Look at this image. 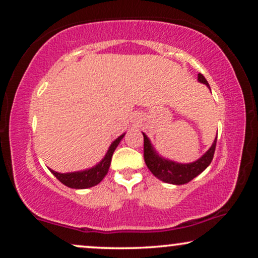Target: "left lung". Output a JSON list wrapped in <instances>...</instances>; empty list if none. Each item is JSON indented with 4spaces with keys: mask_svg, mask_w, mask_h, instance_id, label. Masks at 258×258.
<instances>
[{
    "mask_svg": "<svg viewBox=\"0 0 258 258\" xmlns=\"http://www.w3.org/2000/svg\"><path fill=\"white\" fill-rule=\"evenodd\" d=\"M199 82L206 84L209 88V83L206 80L202 74H199ZM144 139V162H146L147 167L149 170L153 172L155 177H157L161 181L170 183V184H185L199 176L201 172L206 170L208 165L211 163L214 158L215 149H216V142L217 136L215 139L213 146L210 149L203 155L199 160L192 162V163H176V162L165 160V158L158 156V154L155 151V149L151 146L149 139H148L146 134H143Z\"/></svg>",
    "mask_w": 258,
    "mask_h": 258,
    "instance_id": "obj_1",
    "label": "left lung"
}]
</instances>
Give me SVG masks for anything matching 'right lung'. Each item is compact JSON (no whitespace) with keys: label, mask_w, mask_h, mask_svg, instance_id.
<instances>
[{"label":"right lung","mask_w":258,"mask_h":258,"mask_svg":"<svg viewBox=\"0 0 258 258\" xmlns=\"http://www.w3.org/2000/svg\"><path fill=\"white\" fill-rule=\"evenodd\" d=\"M124 135L125 134H123V135L117 137V139L110 144V147H109L103 160H102L98 164L95 165V167L87 169V170L83 171L68 172V174H61V172H56L50 169L51 174L54 175L59 182L73 189H87L98 184V183L104 178V176L108 174L109 167H110L111 163L112 154H114L116 147L118 146Z\"/></svg>","instance_id":"1"}]
</instances>
